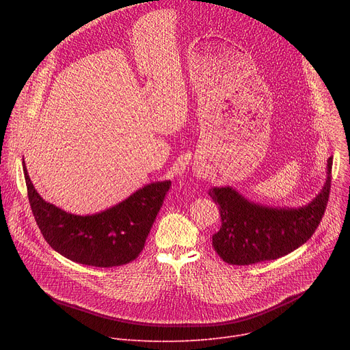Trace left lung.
I'll use <instances>...</instances> for the list:
<instances>
[{
	"mask_svg": "<svg viewBox=\"0 0 350 350\" xmlns=\"http://www.w3.org/2000/svg\"><path fill=\"white\" fill-rule=\"evenodd\" d=\"M332 158L320 193L302 208H269L247 201L231 187H213L209 195L219 205L221 227L212 237L217 255L228 265L245 266L274 260L304 245L319 227L331 189Z\"/></svg>",
	"mask_w": 350,
	"mask_h": 350,
	"instance_id": "left-lung-1",
	"label": "left lung"
}]
</instances>
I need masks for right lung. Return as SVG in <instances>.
<instances>
[{
  "mask_svg": "<svg viewBox=\"0 0 350 350\" xmlns=\"http://www.w3.org/2000/svg\"><path fill=\"white\" fill-rule=\"evenodd\" d=\"M23 173L31 212L45 241L66 259L94 267L127 265L139 255L172 185L170 180L146 184L104 212L79 216L45 202L25 162Z\"/></svg>",
  "mask_w": 350,
  "mask_h": 350,
  "instance_id": "1",
  "label": "right lung"
}]
</instances>
